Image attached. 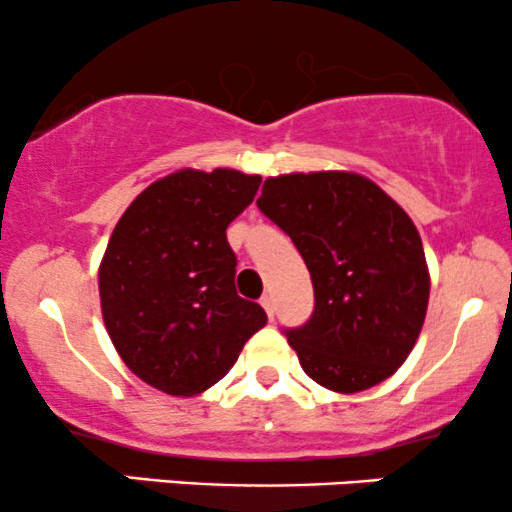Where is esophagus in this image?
Returning <instances> with one entry per match:
<instances>
[{"label": "esophagus", "mask_w": 512, "mask_h": 512, "mask_svg": "<svg viewBox=\"0 0 512 512\" xmlns=\"http://www.w3.org/2000/svg\"><path fill=\"white\" fill-rule=\"evenodd\" d=\"M260 305H262V308H264V313H267L269 317H274V298L272 296H269V293H267V296H262L260 298Z\"/></svg>", "instance_id": "1"}]
</instances>
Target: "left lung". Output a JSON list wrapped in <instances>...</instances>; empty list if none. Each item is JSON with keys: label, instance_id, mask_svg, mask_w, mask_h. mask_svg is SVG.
I'll return each instance as SVG.
<instances>
[{"label": "left lung", "instance_id": "left-lung-1", "mask_svg": "<svg viewBox=\"0 0 512 512\" xmlns=\"http://www.w3.org/2000/svg\"><path fill=\"white\" fill-rule=\"evenodd\" d=\"M257 207L313 279V315L284 330L305 373L346 395L390 378L419 339L431 291L407 211L375 182L339 170L267 178Z\"/></svg>", "mask_w": 512, "mask_h": 512}]
</instances>
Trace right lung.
Segmentation results:
<instances>
[{"instance_id":"obj_1","label":"right lung","mask_w":512,"mask_h":512,"mask_svg":"<svg viewBox=\"0 0 512 512\" xmlns=\"http://www.w3.org/2000/svg\"><path fill=\"white\" fill-rule=\"evenodd\" d=\"M260 182L228 168L178 170L146 187L110 236L98 272L105 327L127 368L166 395L219 383L267 325L262 305L238 296L226 238Z\"/></svg>"}]
</instances>
